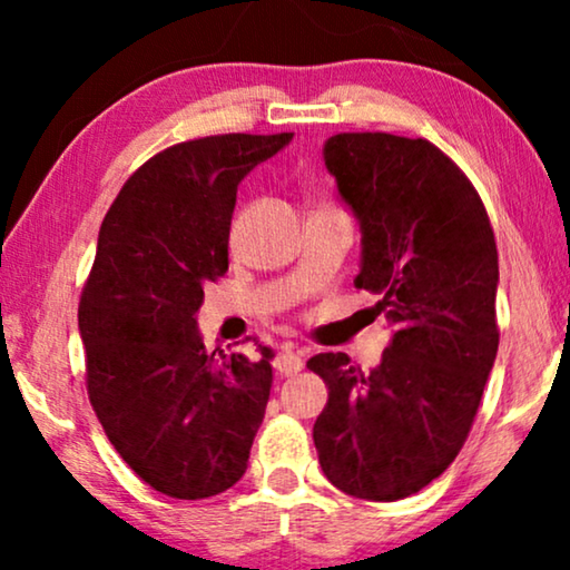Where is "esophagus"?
<instances>
[{"instance_id": "obj_1", "label": "esophagus", "mask_w": 570, "mask_h": 570, "mask_svg": "<svg viewBox=\"0 0 570 570\" xmlns=\"http://www.w3.org/2000/svg\"><path fill=\"white\" fill-rule=\"evenodd\" d=\"M272 365H275V371L279 373V376H295V373L303 368V355L295 353L293 347H285L283 353L275 357V363Z\"/></svg>"}]
</instances>
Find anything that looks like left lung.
<instances>
[{"label": "left lung", "instance_id": "left-lung-1", "mask_svg": "<svg viewBox=\"0 0 570 570\" xmlns=\"http://www.w3.org/2000/svg\"><path fill=\"white\" fill-rule=\"evenodd\" d=\"M326 170L361 223L355 287L376 295L392 340L361 373L345 353L306 363L330 400L318 464L342 493L400 501L454 462L498 353V248L480 194L428 139L347 131Z\"/></svg>", "mask_w": 570, "mask_h": 570}]
</instances>
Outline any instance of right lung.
Wrapping results in <instances>:
<instances>
[{
  "label": "right lung",
  "mask_w": 570,
  "mask_h": 570,
  "mask_svg": "<svg viewBox=\"0 0 570 570\" xmlns=\"http://www.w3.org/2000/svg\"><path fill=\"white\" fill-rule=\"evenodd\" d=\"M293 135H217L168 147L121 186L82 287L92 410L147 485L181 501L244 478L267 410L272 350L207 353L205 285L228 272L238 184Z\"/></svg>",
  "instance_id": "1"
}]
</instances>
